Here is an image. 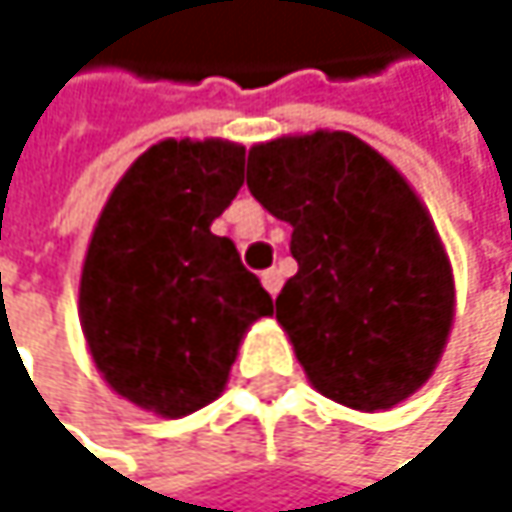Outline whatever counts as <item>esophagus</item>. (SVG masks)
I'll return each instance as SVG.
<instances>
[{
	"instance_id": "1",
	"label": "esophagus",
	"mask_w": 512,
	"mask_h": 512,
	"mask_svg": "<svg viewBox=\"0 0 512 512\" xmlns=\"http://www.w3.org/2000/svg\"><path fill=\"white\" fill-rule=\"evenodd\" d=\"M261 282H264V288L276 297L279 288H282V273H279L276 267H273V270H264V273H261Z\"/></svg>"
}]
</instances>
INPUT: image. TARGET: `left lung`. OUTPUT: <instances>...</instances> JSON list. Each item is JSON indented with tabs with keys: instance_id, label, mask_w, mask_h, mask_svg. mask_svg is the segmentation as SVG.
<instances>
[{
	"instance_id": "1",
	"label": "left lung",
	"mask_w": 512,
	"mask_h": 512,
	"mask_svg": "<svg viewBox=\"0 0 512 512\" xmlns=\"http://www.w3.org/2000/svg\"><path fill=\"white\" fill-rule=\"evenodd\" d=\"M245 181L294 227L276 318L312 388L361 413L416 394L446 349L455 279L410 181L343 130L251 145Z\"/></svg>"
}]
</instances>
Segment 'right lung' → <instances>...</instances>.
<instances>
[{"instance_id":"obj_1","label":"right lung","mask_w":512,"mask_h":512,"mask_svg":"<svg viewBox=\"0 0 512 512\" xmlns=\"http://www.w3.org/2000/svg\"><path fill=\"white\" fill-rule=\"evenodd\" d=\"M245 148L163 139L133 160L87 242L78 318L115 394L181 419L224 391L248 327L273 297L212 221L242 188Z\"/></svg>"}]
</instances>
